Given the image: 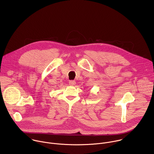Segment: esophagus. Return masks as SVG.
<instances>
[{
  "mask_svg": "<svg viewBox=\"0 0 154 154\" xmlns=\"http://www.w3.org/2000/svg\"><path fill=\"white\" fill-rule=\"evenodd\" d=\"M69 84L71 86H73V85H75L76 84V82L74 80H71V81L69 82Z\"/></svg>",
  "mask_w": 154,
  "mask_h": 154,
  "instance_id": "1",
  "label": "esophagus"
}]
</instances>
